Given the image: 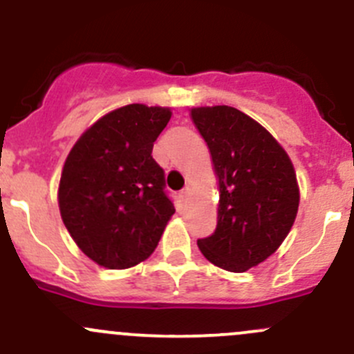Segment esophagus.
<instances>
[{
  "instance_id": "esophagus-1",
  "label": "esophagus",
  "mask_w": 354,
  "mask_h": 354,
  "mask_svg": "<svg viewBox=\"0 0 354 354\" xmlns=\"http://www.w3.org/2000/svg\"><path fill=\"white\" fill-rule=\"evenodd\" d=\"M188 195H190V192H188V188H185V190H181L180 192V200L181 202H187V198H188Z\"/></svg>"
}]
</instances>
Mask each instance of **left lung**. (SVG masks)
I'll return each mask as SVG.
<instances>
[{"label": "left lung", "instance_id": "1", "mask_svg": "<svg viewBox=\"0 0 354 354\" xmlns=\"http://www.w3.org/2000/svg\"><path fill=\"white\" fill-rule=\"evenodd\" d=\"M219 185L217 226L197 245L209 262L245 272L269 259L296 219L299 188L283 145L248 114L231 106L192 108Z\"/></svg>", "mask_w": 354, "mask_h": 354}]
</instances>
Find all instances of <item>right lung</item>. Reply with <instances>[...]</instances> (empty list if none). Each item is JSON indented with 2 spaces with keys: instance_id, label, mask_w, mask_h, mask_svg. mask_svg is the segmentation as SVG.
Wrapping results in <instances>:
<instances>
[{
  "instance_id": "1",
  "label": "right lung",
  "mask_w": 354,
  "mask_h": 354,
  "mask_svg": "<svg viewBox=\"0 0 354 354\" xmlns=\"http://www.w3.org/2000/svg\"><path fill=\"white\" fill-rule=\"evenodd\" d=\"M171 109L128 104L99 118L68 154L58 205L78 248L106 269L144 262L159 243L174 205L152 147Z\"/></svg>"
}]
</instances>
